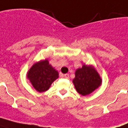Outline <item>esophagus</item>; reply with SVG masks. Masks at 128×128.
<instances>
[{
	"mask_svg": "<svg viewBox=\"0 0 128 128\" xmlns=\"http://www.w3.org/2000/svg\"><path fill=\"white\" fill-rule=\"evenodd\" d=\"M64 77L65 78H66V79H68V78H69V74H64Z\"/></svg>",
	"mask_w": 128,
	"mask_h": 128,
	"instance_id": "obj_1",
	"label": "esophagus"
}]
</instances>
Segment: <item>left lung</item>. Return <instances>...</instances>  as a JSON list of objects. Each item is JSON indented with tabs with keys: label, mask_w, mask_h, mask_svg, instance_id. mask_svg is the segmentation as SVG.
<instances>
[{
	"label": "left lung",
	"mask_w": 128,
	"mask_h": 128,
	"mask_svg": "<svg viewBox=\"0 0 128 128\" xmlns=\"http://www.w3.org/2000/svg\"><path fill=\"white\" fill-rule=\"evenodd\" d=\"M73 83L78 93L86 96L99 87L102 80L94 68L84 65L82 68L76 70Z\"/></svg>",
	"instance_id": "8db88e82"
}]
</instances>
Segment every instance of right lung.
<instances>
[{
	"mask_svg": "<svg viewBox=\"0 0 128 128\" xmlns=\"http://www.w3.org/2000/svg\"><path fill=\"white\" fill-rule=\"evenodd\" d=\"M27 76L33 87L39 92H42L49 89L52 82L58 78V73L45 60L34 64Z\"/></svg>",
	"mask_w": 128,
	"mask_h": 128,
	"instance_id": "obj_1",
	"label": "right lung"
}]
</instances>
